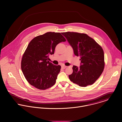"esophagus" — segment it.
I'll return each instance as SVG.
<instances>
[{"instance_id": "1", "label": "esophagus", "mask_w": 122, "mask_h": 122, "mask_svg": "<svg viewBox=\"0 0 122 122\" xmlns=\"http://www.w3.org/2000/svg\"><path fill=\"white\" fill-rule=\"evenodd\" d=\"M66 68H67V66H64V65L61 66V68L63 69H65Z\"/></svg>"}]
</instances>
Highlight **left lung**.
<instances>
[{
  "instance_id": "left-lung-1",
  "label": "left lung",
  "mask_w": 122,
  "mask_h": 122,
  "mask_svg": "<svg viewBox=\"0 0 122 122\" xmlns=\"http://www.w3.org/2000/svg\"><path fill=\"white\" fill-rule=\"evenodd\" d=\"M62 34L72 47L74 54L80 57V66H73V73L69 76L70 81L81 87L92 85L104 68L102 47L86 34L67 32Z\"/></svg>"
}]
</instances>
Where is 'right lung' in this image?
<instances>
[{
  "label": "right lung",
  "instance_id": "1",
  "mask_svg": "<svg viewBox=\"0 0 122 122\" xmlns=\"http://www.w3.org/2000/svg\"><path fill=\"white\" fill-rule=\"evenodd\" d=\"M66 41L60 33L47 32L37 36L29 44L21 62V68L27 81L31 86L46 90L56 82L61 66L49 61L56 46Z\"/></svg>",
  "mask_w": 122,
  "mask_h": 122
}]
</instances>
